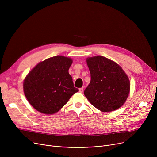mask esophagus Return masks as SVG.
Wrapping results in <instances>:
<instances>
[{"label":"esophagus","instance_id":"esophagus-1","mask_svg":"<svg viewBox=\"0 0 157 157\" xmlns=\"http://www.w3.org/2000/svg\"><path fill=\"white\" fill-rule=\"evenodd\" d=\"M79 93H83V87L79 88Z\"/></svg>","mask_w":157,"mask_h":157}]
</instances>
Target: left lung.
Segmentation results:
<instances>
[{
	"label": "left lung",
	"instance_id": "left-lung-1",
	"mask_svg": "<svg viewBox=\"0 0 157 157\" xmlns=\"http://www.w3.org/2000/svg\"><path fill=\"white\" fill-rule=\"evenodd\" d=\"M91 73V81L84 95L96 108L111 112L120 108L130 91V81L121 67L102 56L86 59Z\"/></svg>",
	"mask_w": 157,
	"mask_h": 157
}]
</instances>
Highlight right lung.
<instances>
[{
    "instance_id": "add662e5",
    "label": "right lung",
    "mask_w": 157,
    "mask_h": 157,
    "mask_svg": "<svg viewBox=\"0 0 157 157\" xmlns=\"http://www.w3.org/2000/svg\"><path fill=\"white\" fill-rule=\"evenodd\" d=\"M71 64V59L56 56L40 62L28 74L24 82V93L36 110L55 114L79 91L68 73Z\"/></svg>"
}]
</instances>
